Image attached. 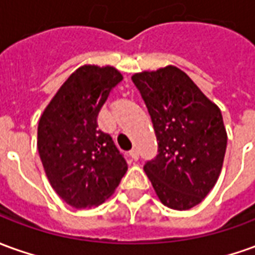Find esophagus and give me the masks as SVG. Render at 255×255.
<instances>
[{
	"instance_id": "obj_1",
	"label": "esophagus",
	"mask_w": 255,
	"mask_h": 255,
	"mask_svg": "<svg viewBox=\"0 0 255 255\" xmlns=\"http://www.w3.org/2000/svg\"><path fill=\"white\" fill-rule=\"evenodd\" d=\"M129 157L136 161V160L139 158V153H138V150H136V149H132V150H129Z\"/></svg>"
}]
</instances>
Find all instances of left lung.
<instances>
[{
  "label": "left lung",
  "instance_id": "1",
  "mask_svg": "<svg viewBox=\"0 0 255 255\" xmlns=\"http://www.w3.org/2000/svg\"><path fill=\"white\" fill-rule=\"evenodd\" d=\"M152 119L158 154L143 165L160 202L195 207L220 177L227 129L220 108L175 66L132 76Z\"/></svg>",
  "mask_w": 255,
  "mask_h": 255
}]
</instances>
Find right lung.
<instances>
[{"label": "right lung", "mask_w": 255, "mask_h": 255, "mask_svg": "<svg viewBox=\"0 0 255 255\" xmlns=\"http://www.w3.org/2000/svg\"><path fill=\"white\" fill-rule=\"evenodd\" d=\"M123 80L112 66L78 67L55 94L38 123L37 147L53 190L74 208H91L113 195L127 161L98 115Z\"/></svg>", "instance_id": "obj_1"}]
</instances>
